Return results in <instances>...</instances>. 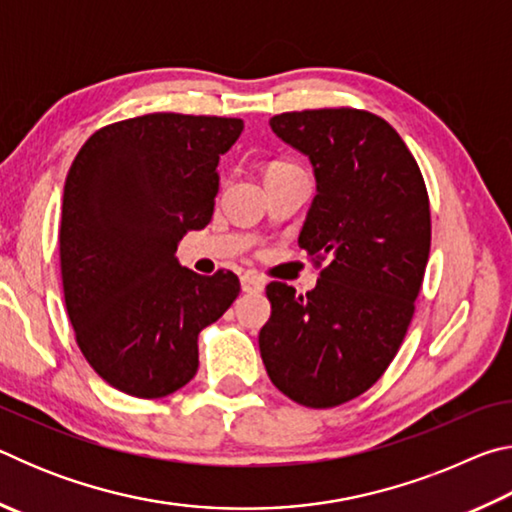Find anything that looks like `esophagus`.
Instances as JSON below:
<instances>
[{"mask_svg":"<svg viewBox=\"0 0 512 512\" xmlns=\"http://www.w3.org/2000/svg\"><path fill=\"white\" fill-rule=\"evenodd\" d=\"M264 289V282L255 275H244L241 277V291L244 293H259Z\"/></svg>","mask_w":512,"mask_h":512,"instance_id":"esophagus-1","label":"esophagus"}]
</instances>
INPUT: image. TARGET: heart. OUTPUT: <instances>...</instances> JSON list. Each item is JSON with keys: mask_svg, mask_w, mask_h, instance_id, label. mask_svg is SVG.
Here are the masks:
<instances>
[{"mask_svg": "<svg viewBox=\"0 0 512 512\" xmlns=\"http://www.w3.org/2000/svg\"><path fill=\"white\" fill-rule=\"evenodd\" d=\"M275 167H291V164H282V162H277V164H271V169H275Z\"/></svg>", "mask_w": 512, "mask_h": 512, "instance_id": "1", "label": "heart"}]
</instances>
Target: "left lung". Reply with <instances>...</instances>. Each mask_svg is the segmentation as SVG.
Returning a JSON list of instances; mask_svg holds the SVG:
<instances>
[{
	"label": "left lung",
	"instance_id": "1",
	"mask_svg": "<svg viewBox=\"0 0 512 512\" xmlns=\"http://www.w3.org/2000/svg\"><path fill=\"white\" fill-rule=\"evenodd\" d=\"M268 124L314 167L298 244L325 266L307 296L268 284L259 352L284 395L329 409L366 393L400 350L429 259V196L402 137L372 112H282Z\"/></svg>",
	"mask_w": 512,
	"mask_h": 512
}]
</instances>
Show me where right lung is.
<instances>
[{"label": "right lung", "instance_id": "1", "mask_svg": "<svg viewBox=\"0 0 512 512\" xmlns=\"http://www.w3.org/2000/svg\"><path fill=\"white\" fill-rule=\"evenodd\" d=\"M244 121L176 112L117 121L69 167L60 273L76 343L112 388L155 400L198 370V334L239 296V277L180 266L189 230L212 219L219 160Z\"/></svg>", "mask_w": 512, "mask_h": 512}]
</instances>
